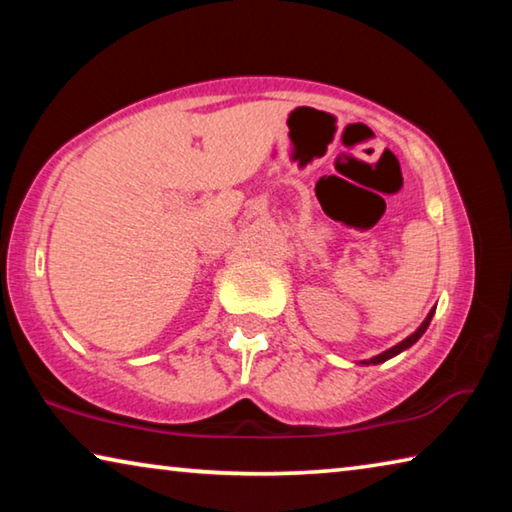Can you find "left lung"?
I'll use <instances>...</instances> for the list:
<instances>
[{"label": "left lung", "mask_w": 512, "mask_h": 512, "mask_svg": "<svg viewBox=\"0 0 512 512\" xmlns=\"http://www.w3.org/2000/svg\"><path fill=\"white\" fill-rule=\"evenodd\" d=\"M433 311H436V307H433L429 314H427V318L422 320V325L415 329V332L411 334V336H406V339L402 341V343H397V345H393L391 350H386V352H381V354H377V357H372V359H366V361H359L361 366H377V363H384V361H388V359H393L395 354H400V352H404V350H409L411 345L420 339V336L427 332V327H429V323H431V318H433Z\"/></svg>", "instance_id": "1"}]
</instances>
